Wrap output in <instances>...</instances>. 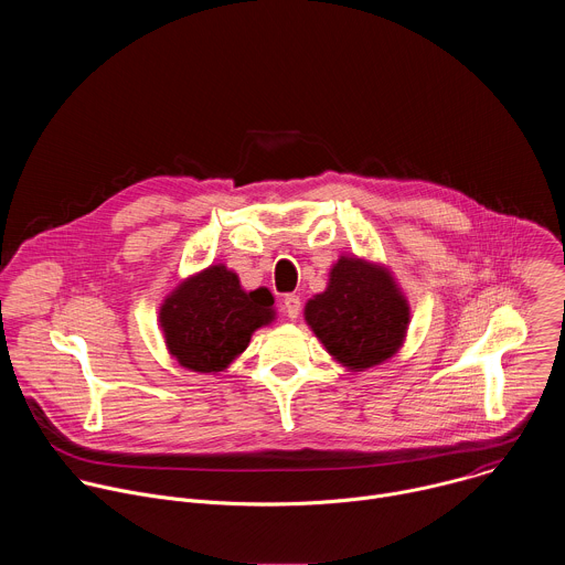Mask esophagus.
Returning <instances> with one entry per match:
<instances>
[{
	"label": "esophagus",
	"instance_id": "esophagus-1",
	"mask_svg": "<svg viewBox=\"0 0 565 565\" xmlns=\"http://www.w3.org/2000/svg\"><path fill=\"white\" fill-rule=\"evenodd\" d=\"M281 308L286 312L288 319H297L299 317V310H301V301L297 295H286L284 301H281Z\"/></svg>",
	"mask_w": 565,
	"mask_h": 565
}]
</instances>
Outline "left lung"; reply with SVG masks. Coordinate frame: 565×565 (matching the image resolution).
<instances>
[{
    "label": "left lung",
    "instance_id": "left-lung-1",
    "mask_svg": "<svg viewBox=\"0 0 565 565\" xmlns=\"http://www.w3.org/2000/svg\"><path fill=\"white\" fill-rule=\"evenodd\" d=\"M303 319L347 371H369L405 347L412 306L391 268L371 257L340 255L327 288L303 306Z\"/></svg>",
    "mask_w": 565,
    "mask_h": 565
}]
</instances>
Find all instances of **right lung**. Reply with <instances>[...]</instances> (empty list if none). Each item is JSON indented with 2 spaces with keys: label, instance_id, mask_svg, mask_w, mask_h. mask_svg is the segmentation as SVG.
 I'll list each match as a JSON object with an SVG mask.
<instances>
[{
  "label": "right lung",
  "instance_id": "add662e5",
  "mask_svg": "<svg viewBox=\"0 0 565 565\" xmlns=\"http://www.w3.org/2000/svg\"><path fill=\"white\" fill-rule=\"evenodd\" d=\"M268 288L246 290L225 264L181 279L158 308L168 353L194 373H221L244 353L255 331L277 319Z\"/></svg>",
  "mask_w": 565,
  "mask_h": 565
}]
</instances>
